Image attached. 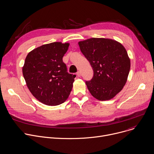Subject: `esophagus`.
Returning <instances> with one entry per match:
<instances>
[{"mask_svg":"<svg viewBox=\"0 0 154 154\" xmlns=\"http://www.w3.org/2000/svg\"><path fill=\"white\" fill-rule=\"evenodd\" d=\"M76 75H77V76H78V77H79V76H81V72H80L79 71H78V72L76 73Z\"/></svg>","mask_w":154,"mask_h":154,"instance_id":"1","label":"esophagus"}]
</instances>
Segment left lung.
<instances>
[{
  "label": "left lung",
  "mask_w": 154,
  "mask_h": 154,
  "mask_svg": "<svg viewBox=\"0 0 154 154\" xmlns=\"http://www.w3.org/2000/svg\"><path fill=\"white\" fill-rule=\"evenodd\" d=\"M80 50L94 70L85 84L91 95L100 101L115 97L125 85L131 68L126 48L119 42L92 38L78 42Z\"/></svg>",
  "instance_id": "1"
}]
</instances>
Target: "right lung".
<instances>
[{
    "label": "right lung",
    "mask_w": 154,
    "mask_h": 154,
    "mask_svg": "<svg viewBox=\"0 0 154 154\" xmlns=\"http://www.w3.org/2000/svg\"><path fill=\"white\" fill-rule=\"evenodd\" d=\"M70 44L54 42L35 48L27 54L22 73L32 94L41 103L57 106L72 91L75 75L67 72L63 57Z\"/></svg>",
    "instance_id": "add662e5"
}]
</instances>
